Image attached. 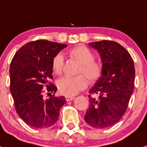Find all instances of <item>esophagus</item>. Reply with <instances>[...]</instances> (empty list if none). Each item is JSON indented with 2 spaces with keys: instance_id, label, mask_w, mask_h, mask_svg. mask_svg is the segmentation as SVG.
I'll return each instance as SVG.
<instances>
[{
  "instance_id": "esophagus-1",
  "label": "esophagus",
  "mask_w": 147,
  "mask_h": 147,
  "mask_svg": "<svg viewBox=\"0 0 147 147\" xmlns=\"http://www.w3.org/2000/svg\"><path fill=\"white\" fill-rule=\"evenodd\" d=\"M65 98H66V100L67 101V102H69V101L73 100L74 98H75V97H74V96H66Z\"/></svg>"
}]
</instances>
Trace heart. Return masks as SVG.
<instances>
[{
  "instance_id": "b5f03b06",
  "label": "heart",
  "mask_w": 147,
  "mask_h": 147,
  "mask_svg": "<svg viewBox=\"0 0 147 147\" xmlns=\"http://www.w3.org/2000/svg\"><path fill=\"white\" fill-rule=\"evenodd\" d=\"M69 55L71 59L80 63L76 77H63L57 81V88L63 95L72 96L87 87V80L90 84H95L103 75V65L98 60H95L94 54L84 45H80L71 49ZM63 57L57 54L54 57L51 68L56 75H61L63 70ZM87 79L86 80V78Z\"/></svg>"
}]
</instances>
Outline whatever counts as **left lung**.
<instances>
[{
	"mask_svg": "<svg viewBox=\"0 0 147 147\" xmlns=\"http://www.w3.org/2000/svg\"><path fill=\"white\" fill-rule=\"evenodd\" d=\"M89 44L100 55L103 75L89 92L90 105L84 119L93 128L105 129L119 122L126 111L134 87V61L117 42L102 40Z\"/></svg>",
	"mask_w": 147,
	"mask_h": 147,
	"instance_id": "1",
	"label": "left lung"
}]
</instances>
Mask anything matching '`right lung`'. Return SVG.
Here are the masks:
<instances>
[{
    "instance_id": "right-lung-1",
    "label": "right lung",
    "mask_w": 147,
    "mask_h": 147,
    "mask_svg": "<svg viewBox=\"0 0 147 147\" xmlns=\"http://www.w3.org/2000/svg\"><path fill=\"white\" fill-rule=\"evenodd\" d=\"M66 46L45 39L29 42L18 49L11 61L10 92L15 109L24 123L34 128L54 125L66 103L65 97L55 96L57 88L50 79L53 78V58ZM45 92L51 96L49 100L43 98Z\"/></svg>"
}]
</instances>
